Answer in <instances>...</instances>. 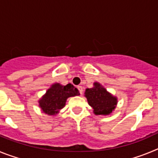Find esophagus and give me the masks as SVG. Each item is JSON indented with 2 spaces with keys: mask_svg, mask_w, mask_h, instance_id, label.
<instances>
[{
  "mask_svg": "<svg viewBox=\"0 0 158 158\" xmlns=\"http://www.w3.org/2000/svg\"><path fill=\"white\" fill-rule=\"evenodd\" d=\"M77 89H78V90H79V92H80V94L81 95L82 93H83V88H82V86L78 85Z\"/></svg>",
  "mask_w": 158,
  "mask_h": 158,
  "instance_id": "esophagus-1",
  "label": "esophagus"
}]
</instances>
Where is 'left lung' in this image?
Segmentation results:
<instances>
[{
    "label": "left lung",
    "mask_w": 158,
    "mask_h": 158,
    "mask_svg": "<svg viewBox=\"0 0 158 158\" xmlns=\"http://www.w3.org/2000/svg\"><path fill=\"white\" fill-rule=\"evenodd\" d=\"M91 89H86L85 96L93 109L95 115H110L115 108L117 98L107 91L98 82Z\"/></svg>",
    "instance_id": "left-lung-1"
}]
</instances>
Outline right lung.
Returning a JSON list of instances; mask_svg holds the SVG:
<instances>
[{
    "label": "right lung",
    "instance_id": "1",
    "mask_svg": "<svg viewBox=\"0 0 158 158\" xmlns=\"http://www.w3.org/2000/svg\"><path fill=\"white\" fill-rule=\"evenodd\" d=\"M79 94L78 89L71 84L62 85L59 83H55L47 89L46 94L39 100V104L42 111L45 114L54 115L63 108L67 99Z\"/></svg>",
    "mask_w": 158,
    "mask_h": 158
}]
</instances>
